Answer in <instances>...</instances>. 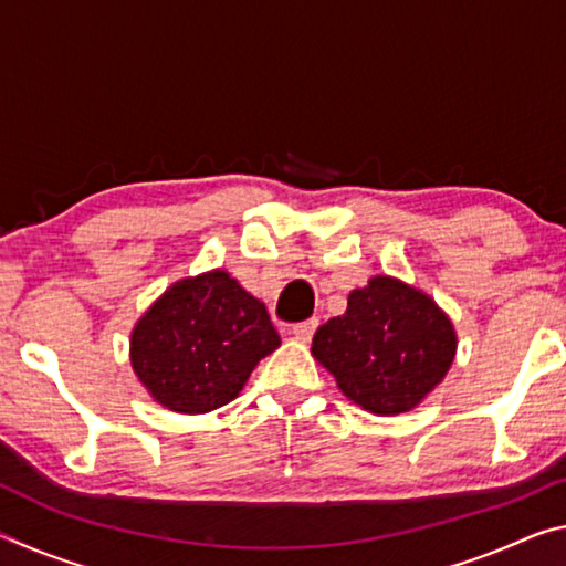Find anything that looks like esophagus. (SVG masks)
Masks as SVG:
<instances>
[{"label":"esophagus","mask_w":566,"mask_h":566,"mask_svg":"<svg viewBox=\"0 0 566 566\" xmlns=\"http://www.w3.org/2000/svg\"><path fill=\"white\" fill-rule=\"evenodd\" d=\"M317 324H319V319H306V322L294 324V327H292L294 339H300V342H310V339H312V334H314V329H317Z\"/></svg>","instance_id":"obj_1"}]
</instances>
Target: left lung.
<instances>
[{"label": "left lung", "mask_w": 566, "mask_h": 566, "mask_svg": "<svg viewBox=\"0 0 566 566\" xmlns=\"http://www.w3.org/2000/svg\"><path fill=\"white\" fill-rule=\"evenodd\" d=\"M312 354L349 401L391 417L415 409L447 377L457 332L429 294L371 276L349 294L342 317L317 329Z\"/></svg>", "instance_id": "left-lung-1"}]
</instances>
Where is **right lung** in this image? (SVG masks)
Masks as SVG:
<instances>
[{"instance_id": "right-lung-1", "label": "right lung", "mask_w": 566, "mask_h": 566, "mask_svg": "<svg viewBox=\"0 0 566 566\" xmlns=\"http://www.w3.org/2000/svg\"><path fill=\"white\" fill-rule=\"evenodd\" d=\"M280 344L266 306L212 270L175 282L149 306L132 332L129 357L161 407L205 415L229 405Z\"/></svg>"}]
</instances>
